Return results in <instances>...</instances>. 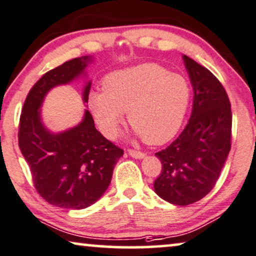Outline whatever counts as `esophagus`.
I'll return each mask as SVG.
<instances>
[{
	"instance_id": "34e87169",
	"label": "esophagus",
	"mask_w": 256,
	"mask_h": 256,
	"mask_svg": "<svg viewBox=\"0 0 256 256\" xmlns=\"http://www.w3.org/2000/svg\"><path fill=\"white\" fill-rule=\"evenodd\" d=\"M128 155L132 156L133 158H144V152H139V150H128Z\"/></svg>"
}]
</instances>
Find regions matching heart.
<instances>
[{
	"instance_id": "heart-1",
	"label": "heart",
	"mask_w": 256,
	"mask_h": 256,
	"mask_svg": "<svg viewBox=\"0 0 256 256\" xmlns=\"http://www.w3.org/2000/svg\"><path fill=\"white\" fill-rule=\"evenodd\" d=\"M190 86L185 77L155 63L109 74L104 90L90 95V108L101 131L115 138L128 112V123L144 142L161 144L177 134L188 114Z\"/></svg>"
}]
</instances>
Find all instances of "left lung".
<instances>
[{
    "label": "left lung",
    "mask_w": 256,
    "mask_h": 256,
    "mask_svg": "<svg viewBox=\"0 0 256 256\" xmlns=\"http://www.w3.org/2000/svg\"><path fill=\"white\" fill-rule=\"evenodd\" d=\"M193 87L190 120L178 138L156 152L162 163L154 190L176 206H188L210 192L231 148L232 114L222 84L208 68L182 56Z\"/></svg>",
    "instance_id": "left-lung-1"
}]
</instances>
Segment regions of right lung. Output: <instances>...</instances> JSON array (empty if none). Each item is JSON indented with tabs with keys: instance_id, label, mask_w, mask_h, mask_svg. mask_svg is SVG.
Wrapping results in <instances>:
<instances>
[{
	"instance_id": "right-lung-1",
	"label": "right lung",
	"mask_w": 256,
	"mask_h": 256,
	"mask_svg": "<svg viewBox=\"0 0 256 256\" xmlns=\"http://www.w3.org/2000/svg\"><path fill=\"white\" fill-rule=\"evenodd\" d=\"M92 62V56H82L48 71L30 88L22 110L19 148L38 193L56 207L84 209L95 204L108 188L124 152L95 128L88 110L78 125L58 133L49 131L41 120L40 108L48 92L86 76L85 68ZM90 85L87 82L84 87L85 104Z\"/></svg>"
}]
</instances>
